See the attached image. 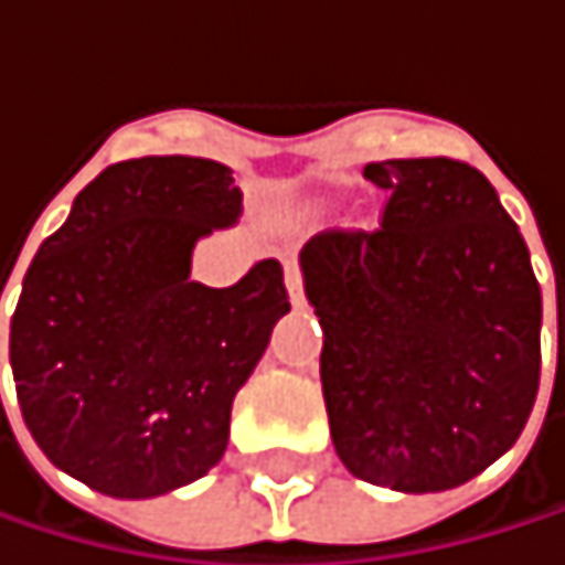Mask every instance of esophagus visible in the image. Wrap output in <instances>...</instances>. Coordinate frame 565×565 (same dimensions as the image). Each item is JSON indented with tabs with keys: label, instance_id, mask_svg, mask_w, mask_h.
Returning <instances> with one entry per match:
<instances>
[{
	"label": "esophagus",
	"instance_id": "esophagus-1",
	"mask_svg": "<svg viewBox=\"0 0 565 565\" xmlns=\"http://www.w3.org/2000/svg\"><path fill=\"white\" fill-rule=\"evenodd\" d=\"M286 289H289V299L296 309L306 306V296H302V273L296 266V259H286Z\"/></svg>",
	"mask_w": 565,
	"mask_h": 565
}]
</instances>
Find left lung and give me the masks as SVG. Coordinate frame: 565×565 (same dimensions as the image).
I'll use <instances>...</instances> for the list:
<instances>
[{
	"mask_svg": "<svg viewBox=\"0 0 565 565\" xmlns=\"http://www.w3.org/2000/svg\"><path fill=\"white\" fill-rule=\"evenodd\" d=\"M387 191L374 232L299 252L323 327L320 381L350 475L445 492L502 458L540 391L543 292L482 171L451 158L366 164Z\"/></svg>",
	"mask_w": 565,
	"mask_h": 565,
	"instance_id": "1",
	"label": "left lung"
}]
</instances>
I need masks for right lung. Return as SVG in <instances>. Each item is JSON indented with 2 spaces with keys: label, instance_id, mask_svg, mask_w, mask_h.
I'll list each match as a JSON object with an SVG mask.
<instances>
[{
  "label": "right lung",
  "instance_id": "obj_1",
  "mask_svg": "<svg viewBox=\"0 0 565 565\" xmlns=\"http://www.w3.org/2000/svg\"><path fill=\"white\" fill-rule=\"evenodd\" d=\"M238 212L218 161H120L25 269L9 327L19 411L43 455L94 492L154 499L222 461L232 401L289 313L276 259L228 289L191 279L199 238Z\"/></svg>",
  "mask_w": 565,
  "mask_h": 565
}]
</instances>
